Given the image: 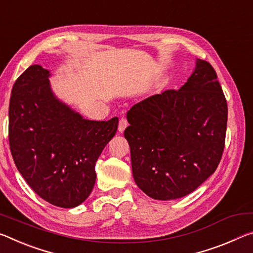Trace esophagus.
<instances>
[{
	"instance_id": "obj_1",
	"label": "esophagus",
	"mask_w": 253,
	"mask_h": 253,
	"mask_svg": "<svg viewBox=\"0 0 253 253\" xmlns=\"http://www.w3.org/2000/svg\"><path fill=\"white\" fill-rule=\"evenodd\" d=\"M128 126V122L125 119V118H122L119 120V125H118V130L120 131V133H123L124 130L126 129V127Z\"/></svg>"
}]
</instances>
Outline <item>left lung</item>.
<instances>
[{
  "label": "left lung",
  "mask_w": 253,
  "mask_h": 253,
  "mask_svg": "<svg viewBox=\"0 0 253 253\" xmlns=\"http://www.w3.org/2000/svg\"><path fill=\"white\" fill-rule=\"evenodd\" d=\"M125 138L135 182L153 199L186 196L217 169L225 146L227 103L210 63L196 62L179 90L136 103Z\"/></svg>",
  "instance_id": "obj_1"
}]
</instances>
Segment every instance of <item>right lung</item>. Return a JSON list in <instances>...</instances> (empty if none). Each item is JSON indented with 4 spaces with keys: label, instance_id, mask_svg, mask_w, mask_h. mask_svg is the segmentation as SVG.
Segmentation results:
<instances>
[{
    "label": "right lung",
    "instance_id": "right-lung-1",
    "mask_svg": "<svg viewBox=\"0 0 253 253\" xmlns=\"http://www.w3.org/2000/svg\"><path fill=\"white\" fill-rule=\"evenodd\" d=\"M49 72L33 65L15 81L9 106V143L15 166L39 197L72 208L93 189L95 162L118 128L84 119L56 99Z\"/></svg>",
    "mask_w": 253,
    "mask_h": 253
}]
</instances>
